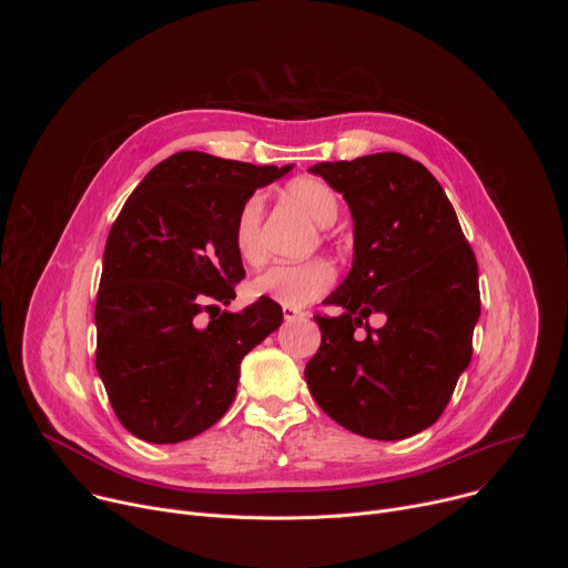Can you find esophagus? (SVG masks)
Listing matches in <instances>:
<instances>
[{"mask_svg":"<svg viewBox=\"0 0 568 568\" xmlns=\"http://www.w3.org/2000/svg\"><path fill=\"white\" fill-rule=\"evenodd\" d=\"M283 316H285V321L290 323V321H298V318H303V316H305V312H303L301 307H283Z\"/></svg>","mask_w":568,"mask_h":568,"instance_id":"obj_1","label":"esophagus"}]
</instances>
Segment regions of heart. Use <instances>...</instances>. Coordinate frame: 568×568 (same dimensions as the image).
<instances>
[{"label":"heart","instance_id":"1","mask_svg":"<svg viewBox=\"0 0 568 568\" xmlns=\"http://www.w3.org/2000/svg\"><path fill=\"white\" fill-rule=\"evenodd\" d=\"M287 197L298 204L318 226H333L342 213L337 193L321 180L303 178L287 186ZM263 195H252L240 206L233 222V247L240 261L256 267L265 261L263 240ZM335 283V270L326 261H307L298 265H274L258 274L250 290L254 296H265L283 307H303L326 294Z\"/></svg>","mask_w":568,"mask_h":568}]
</instances>
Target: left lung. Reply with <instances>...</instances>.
Here are the masks:
<instances>
[{
  "label": "left lung",
  "mask_w": 568,
  "mask_h": 568,
  "mask_svg": "<svg viewBox=\"0 0 568 568\" xmlns=\"http://www.w3.org/2000/svg\"><path fill=\"white\" fill-rule=\"evenodd\" d=\"M353 215V267L314 316L321 346L305 366L318 407L353 434L402 440L432 427L471 359L478 265L438 180L399 152L310 169ZM371 313L387 323L373 332Z\"/></svg>",
  "instance_id": "8db88e82"
}]
</instances>
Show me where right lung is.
I'll return each mask as SVG.
<instances>
[{"label": "right lung", "instance_id": "1", "mask_svg": "<svg viewBox=\"0 0 568 568\" xmlns=\"http://www.w3.org/2000/svg\"><path fill=\"white\" fill-rule=\"evenodd\" d=\"M294 169L186 150L156 164L110 229L97 296V371L121 425L154 445L189 440L231 407L240 362L278 331L261 296L226 312L245 278L233 222Z\"/></svg>", "mask_w": 568, "mask_h": 568}]
</instances>
